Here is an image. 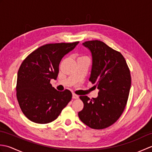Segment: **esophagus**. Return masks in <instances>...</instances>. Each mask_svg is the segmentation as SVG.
I'll return each mask as SVG.
<instances>
[{"instance_id":"esophagus-1","label":"esophagus","mask_w":152,"mask_h":152,"mask_svg":"<svg viewBox=\"0 0 152 152\" xmlns=\"http://www.w3.org/2000/svg\"><path fill=\"white\" fill-rule=\"evenodd\" d=\"M78 95H76V94H72V99H78Z\"/></svg>"}]
</instances>
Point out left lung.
Instances as JSON below:
<instances>
[{
	"mask_svg": "<svg viewBox=\"0 0 152 152\" xmlns=\"http://www.w3.org/2000/svg\"><path fill=\"white\" fill-rule=\"evenodd\" d=\"M82 44L91 53L89 80L99 91L96 98L80 96L84 106L78 116L88 127L102 129L114 124L124 111L131 85L130 70L121 53L103 42L87 41Z\"/></svg>",
	"mask_w": 152,
	"mask_h": 152,
	"instance_id": "1",
	"label": "left lung"
}]
</instances>
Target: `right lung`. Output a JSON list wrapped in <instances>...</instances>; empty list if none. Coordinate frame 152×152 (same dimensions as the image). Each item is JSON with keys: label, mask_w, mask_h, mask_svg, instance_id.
Segmentation results:
<instances>
[{"label": "right lung", "mask_w": 152, "mask_h": 152, "mask_svg": "<svg viewBox=\"0 0 152 152\" xmlns=\"http://www.w3.org/2000/svg\"><path fill=\"white\" fill-rule=\"evenodd\" d=\"M78 43L44 45L23 61L18 72L16 95L23 113L31 121L44 124L54 121L70 101L72 93L57 91L50 80L57 79L62 58Z\"/></svg>", "instance_id": "1"}]
</instances>
